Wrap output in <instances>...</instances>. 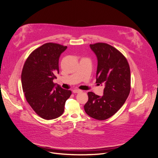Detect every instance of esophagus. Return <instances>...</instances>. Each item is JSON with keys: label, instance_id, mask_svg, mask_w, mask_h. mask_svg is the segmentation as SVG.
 I'll list each match as a JSON object with an SVG mask.
<instances>
[{"label": "esophagus", "instance_id": "obj_1", "mask_svg": "<svg viewBox=\"0 0 158 158\" xmlns=\"http://www.w3.org/2000/svg\"><path fill=\"white\" fill-rule=\"evenodd\" d=\"M81 92H82V90H80V89H74L73 90L74 93H81Z\"/></svg>", "mask_w": 158, "mask_h": 158}]
</instances>
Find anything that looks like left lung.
<instances>
[{
  "label": "left lung",
  "mask_w": 158,
  "mask_h": 158,
  "mask_svg": "<svg viewBox=\"0 0 158 158\" xmlns=\"http://www.w3.org/2000/svg\"><path fill=\"white\" fill-rule=\"evenodd\" d=\"M89 47L98 60L96 83L104 84L105 88L102 96L88 92L84 108L89 117L104 120L118 111L130 93V67L125 57L108 44L98 43Z\"/></svg>",
  "instance_id": "1"
}]
</instances>
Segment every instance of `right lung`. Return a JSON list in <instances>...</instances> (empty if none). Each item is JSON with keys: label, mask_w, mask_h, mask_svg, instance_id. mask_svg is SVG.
<instances>
[{"label": "right lung", "mask_w": 158, "mask_h": 158, "mask_svg": "<svg viewBox=\"0 0 158 158\" xmlns=\"http://www.w3.org/2000/svg\"><path fill=\"white\" fill-rule=\"evenodd\" d=\"M67 48L53 43L43 45L30 55L23 69L21 83L27 102L45 120L61 116L72 94L70 90L53 82L59 74L60 56Z\"/></svg>", "instance_id": "right-lung-1"}]
</instances>
